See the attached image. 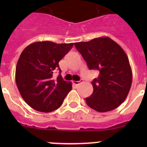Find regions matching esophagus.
Here are the masks:
<instances>
[{"label": "esophagus", "mask_w": 147, "mask_h": 147, "mask_svg": "<svg viewBox=\"0 0 147 147\" xmlns=\"http://www.w3.org/2000/svg\"><path fill=\"white\" fill-rule=\"evenodd\" d=\"M82 82V80H80V81H74L73 82V84L74 85H79Z\"/></svg>", "instance_id": "34e87169"}]
</instances>
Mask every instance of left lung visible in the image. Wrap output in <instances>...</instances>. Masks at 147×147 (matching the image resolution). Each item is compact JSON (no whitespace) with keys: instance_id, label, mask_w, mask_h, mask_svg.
<instances>
[{"instance_id":"left-lung-1","label":"left lung","mask_w":147,"mask_h":147,"mask_svg":"<svg viewBox=\"0 0 147 147\" xmlns=\"http://www.w3.org/2000/svg\"><path fill=\"white\" fill-rule=\"evenodd\" d=\"M74 45L89 69L99 71L92 82L93 93L85 98L87 105L100 113L117 108L126 99L132 85V70L124 51L107 37L75 42Z\"/></svg>"}]
</instances>
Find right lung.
Returning <instances> with one entry per match:
<instances>
[{
    "label": "right lung",
    "instance_id": "add662e5",
    "mask_svg": "<svg viewBox=\"0 0 147 147\" xmlns=\"http://www.w3.org/2000/svg\"><path fill=\"white\" fill-rule=\"evenodd\" d=\"M74 43L57 44L51 41L35 42L22 51L15 70L19 92L32 108L43 113L57 110L72 89L71 82L59 74L53 79L59 62L69 52Z\"/></svg>",
    "mask_w": 147,
    "mask_h": 147
}]
</instances>
